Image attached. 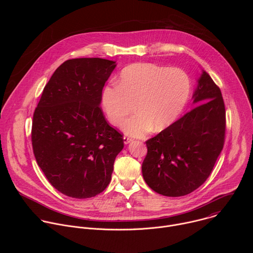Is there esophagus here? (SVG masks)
<instances>
[{"label":"esophagus","instance_id":"esophagus-1","mask_svg":"<svg viewBox=\"0 0 253 253\" xmlns=\"http://www.w3.org/2000/svg\"><path fill=\"white\" fill-rule=\"evenodd\" d=\"M123 140H124V143H125V144H128V143H130V142L132 141V138L129 137V136H124V137H123Z\"/></svg>","mask_w":253,"mask_h":253}]
</instances>
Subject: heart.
<instances>
[{
	"label": "heart",
	"instance_id": "obj_1",
	"mask_svg": "<svg viewBox=\"0 0 253 253\" xmlns=\"http://www.w3.org/2000/svg\"><path fill=\"white\" fill-rule=\"evenodd\" d=\"M189 94L190 80L182 69L136 63L121 71L118 84L104 86L101 102L115 126L122 124L135 104L137 113L122 127L130 135L142 136L152 127L161 131L170 126L182 112Z\"/></svg>",
	"mask_w": 253,
	"mask_h": 253
}]
</instances>
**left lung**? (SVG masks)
Segmentation results:
<instances>
[{"label": "left lung", "mask_w": 253, "mask_h": 253, "mask_svg": "<svg viewBox=\"0 0 253 253\" xmlns=\"http://www.w3.org/2000/svg\"><path fill=\"white\" fill-rule=\"evenodd\" d=\"M193 98V109L146 141L142 174L147 185L164 196H184L200 187L224 145V101L204 71Z\"/></svg>", "instance_id": "left-lung-1"}]
</instances>
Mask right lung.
I'll list each match as a JSON object with an SVG mask.
<instances>
[{"instance_id":"add662e5","label":"right lung","mask_w":253,"mask_h":253,"mask_svg":"<svg viewBox=\"0 0 253 253\" xmlns=\"http://www.w3.org/2000/svg\"><path fill=\"white\" fill-rule=\"evenodd\" d=\"M115 62L101 58L65 61L46 84L32 122V146L48 181L73 198H90L111 181L123 135L100 107Z\"/></svg>"}]
</instances>
